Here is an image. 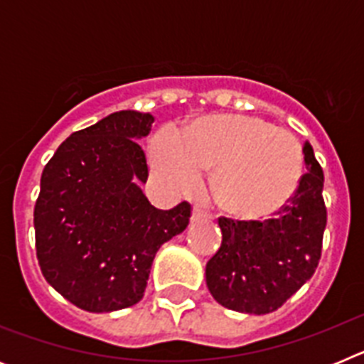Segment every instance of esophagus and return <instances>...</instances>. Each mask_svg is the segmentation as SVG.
Instances as JSON below:
<instances>
[{
	"label": "esophagus",
	"mask_w": 364,
	"mask_h": 364,
	"mask_svg": "<svg viewBox=\"0 0 364 364\" xmlns=\"http://www.w3.org/2000/svg\"><path fill=\"white\" fill-rule=\"evenodd\" d=\"M213 215L210 211H205L204 208L200 205H195V210H193V220H200V218H211Z\"/></svg>",
	"instance_id": "1"
}]
</instances>
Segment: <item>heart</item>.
Segmentation results:
<instances>
[{"mask_svg":"<svg viewBox=\"0 0 364 364\" xmlns=\"http://www.w3.org/2000/svg\"><path fill=\"white\" fill-rule=\"evenodd\" d=\"M153 169L180 193L197 191L200 173L213 171L211 189L222 208L264 217L294 197L304 153L294 133L246 114H220L193 124L180 136L166 127L153 140Z\"/></svg>","mask_w":364,"mask_h":364,"instance_id":"heart-1","label":"heart"}]
</instances>
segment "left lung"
<instances>
[{
	"mask_svg": "<svg viewBox=\"0 0 364 364\" xmlns=\"http://www.w3.org/2000/svg\"><path fill=\"white\" fill-rule=\"evenodd\" d=\"M302 153L306 173L294 197L272 218L218 217L222 244L205 264V282L228 310L275 311L317 269L326 228L324 175L310 142H304Z\"/></svg>",
	"mask_w": 364,
	"mask_h": 364,
	"instance_id": "obj_1",
	"label": "left lung"
}]
</instances>
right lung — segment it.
Returning a JSON list of instances; mask_svg holds the SVG:
<instances>
[{"instance_id":"1","label":"right lung","mask_w":364,"mask_h":364,"mask_svg":"<svg viewBox=\"0 0 364 364\" xmlns=\"http://www.w3.org/2000/svg\"><path fill=\"white\" fill-rule=\"evenodd\" d=\"M153 122L149 112H112L70 134L41 173L38 264L58 294L85 311L136 304L160 246L191 218L189 202L156 210L138 188L149 167L136 140Z\"/></svg>"}]
</instances>
